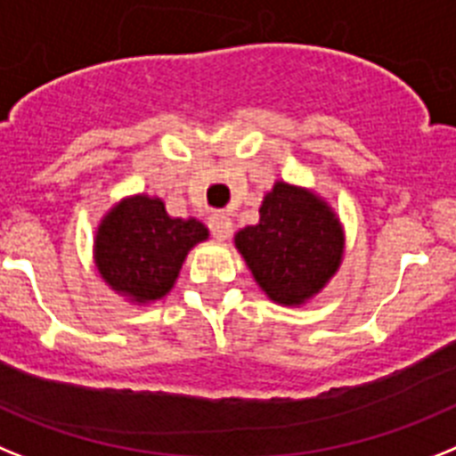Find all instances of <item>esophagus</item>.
I'll return each instance as SVG.
<instances>
[{
  "instance_id": "34e87169",
  "label": "esophagus",
  "mask_w": 456,
  "mask_h": 456,
  "mask_svg": "<svg viewBox=\"0 0 456 456\" xmlns=\"http://www.w3.org/2000/svg\"><path fill=\"white\" fill-rule=\"evenodd\" d=\"M208 229H211L213 239L216 240H227L232 236V217L224 211H216L211 217H208Z\"/></svg>"
}]
</instances>
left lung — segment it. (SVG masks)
<instances>
[{
  "mask_svg": "<svg viewBox=\"0 0 456 456\" xmlns=\"http://www.w3.org/2000/svg\"><path fill=\"white\" fill-rule=\"evenodd\" d=\"M344 224L319 192L275 181L259 206V223L239 229L233 245L273 303L303 307L338 275Z\"/></svg>",
  "mask_w": 456,
  "mask_h": 456,
  "instance_id": "left-lung-1",
  "label": "left lung"
}]
</instances>
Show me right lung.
Wrapping results in <instances>:
<instances>
[{
	"mask_svg": "<svg viewBox=\"0 0 456 456\" xmlns=\"http://www.w3.org/2000/svg\"><path fill=\"white\" fill-rule=\"evenodd\" d=\"M208 239L195 217H172L160 197L118 200L94 233V264L114 294L133 305L165 298L179 280L188 252Z\"/></svg>",
	"mask_w": 456,
	"mask_h": 456,
	"instance_id": "add662e5",
	"label": "right lung"
}]
</instances>
